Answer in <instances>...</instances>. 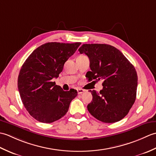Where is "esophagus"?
<instances>
[{"label":"esophagus","mask_w":156,"mask_h":156,"mask_svg":"<svg viewBox=\"0 0 156 156\" xmlns=\"http://www.w3.org/2000/svg\"><path fill=\"white\" fill-rule=\"evenodd\" d=\"M77 92H78V94H81L83 93V92H84V90H83V89L78 88V89H77Z\"/></svg>","instance_id":"obj_1"}]
</instances>
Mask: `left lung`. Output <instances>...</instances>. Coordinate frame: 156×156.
<instances>
[{
  "instance_id": "left-lung-1",
  "label": "left lung",
  "mask_w": 156,
  "mask_h": 156,
  "mask_svg": "<svg viewBox=\"0 0 156 156\" xmlns=\"http://www.w3.org/2000/svg\"><path fill=\"white\" fill-rule=\"evenodd\" d=\"M78 51L90 60L91 71L86 75L88 81L103 80L100 92L90 90L92 100L88 111L102 122L121 121L136 98L137 75L134 66L119 49L108 44H83Z\"/></svg>"
}]
</instances>
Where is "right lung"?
<instances>
[{
  "label": "right lung",
  "mask_w": 156,
  "mask_h": 156,
  "mask_svg": "<svg viewBox=\"0 0 156 156\" xmlns=\"http://www.w3.org/2000/svg\"><path fill=\"white\" fill-rule=\"evenodd\" d=\"M81 44L49 42L33 51L20 69L18 89L23 104L36 120L50 123L68 112L78 94L74 89L64 91L53 82L59 76L65 62Z\"/></svg>",
  "instance_id": "add662e5"
}]
</instances>
